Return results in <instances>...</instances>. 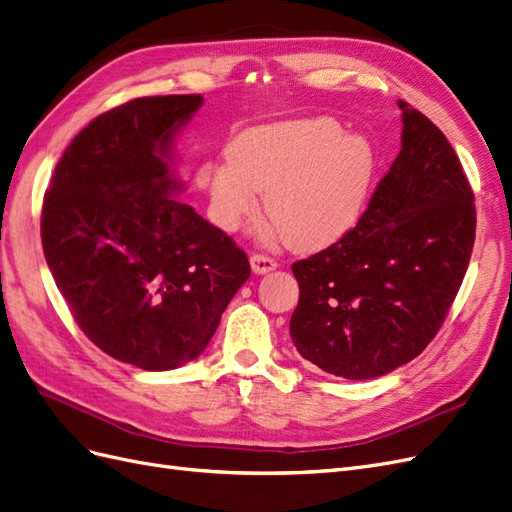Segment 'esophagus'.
Returning a JSON list of instances; mask_svg holds the SVG:
<instances>
[{"label": "esophagus", "mask_w": 512, "mask_h": 512, "mask_svg": "<svg viewBox=\"0 0 512 512\" xmlns=\"http://www.w3.org/2000/svg\"><path fill=\"white\" fill-rule=\"evenodd\" d=\"M250 262H252V271L258 273V275L269 273V271H273L277 267V262L271 256H267V254H254L250 258Z\"/></svg>", "instance_id": "esophagus-1"}]
</instances>
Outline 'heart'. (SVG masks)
<instances>
[{
  "label": "heart",
  "instance_id": "obj_1",
  "mask_svg": "<svg viewBox=\"0 0 512 512\" xmlns=\"http://www.w3.org/2000/svg\"><path fill=\"white\" fill-rule=\"evenodd\" d=\"M228 162H205L198 183L213 218L237 230L265 194V211L297 250H318L342 239L359 218L374 175V151L329 115L247 128L232 138Z\"/></svg>",
  "mask_w": 512,
  "mask_h": 512
}]
</instances>
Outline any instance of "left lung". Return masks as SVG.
<instances>
[{"instance_id": "1", "label": "left lung", "mask_w": 512, "mask_h": 512, "mask_svg": "<svg viewBox=\"0 0 512 512\" xmlns=\"http://www.w3.org/2000/svg\"><path fill=\"white\" fill-rule=\"evenodd\" d=\"M401 151L359 224L292 265L290 337L327 374L369 380L421 354L472 256L474 192L438 126L399 100Z\"/></svg>"}]
</instances>
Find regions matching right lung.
I'll return each mask as SVG.
<instances>
[{
  "label": "right lung",
  "instance_id": "1",
  "mask_svg": "<svg viewBox=\"0 0 512 512\" xmlns=\"http://www.w3.org/2000/svg\"><path fill=\"white\" fill-rule=\"evenodd\" d=\"M203 96L136 98L72 138L42 203V250L81 331L147 371L203 354L250 260L175 196L173 141Z\"/></svg>",
  "mask_w": 512,
  "mask_h": 512
}]
</instances>
